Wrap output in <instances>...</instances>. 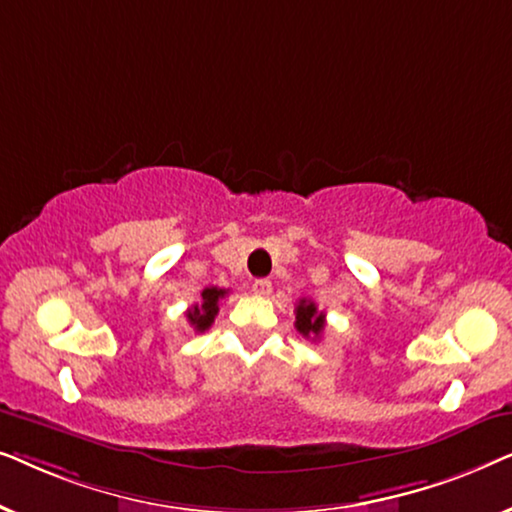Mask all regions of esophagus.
Segmentation results:
<instances>
[{
    "mask_svg": "<svg viewBox=\"0 0 512 512\" xmlns=\"http://www.w3.org/2000/svg\"><path fill=\"white\" fill-rule=\"evenodd\" d=\"M251 289H254L256 296H270L272 282H270V279H256V282L251 284Z\"/></svg>",
    "mask_w": 512,
    "mask_h": 512,
    "instance_id": "1",
    "label": "esophagus"
}]
</instances>
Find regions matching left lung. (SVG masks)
Masks as SVG:
<instances>
[{
    "instance_id": "obj_1",
    "label": "left lung",
    "mask_w": 512,
    "mask_h": 512,
    "mask_svg": "<svg viewBox=\"0 0 512 512\" xmlns=\"http://www.w3.org/2000/svg\"><path fill=\"white\" fill-rule=\"evenodd\" d=\"M296 328L303 338L317 340L321 338V333H324L326 328V314L317 310V305H314L312 300L303 298L296 307Z\"/></svg>"
}]
</instances>
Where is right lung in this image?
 Returning a JSON list of instances; mask_svg holds the SVG:
<instances>
[{
	"instance_id": "1",
	"label": "right lung",
	"mask_w": 512,
	"mask_h": 512,
	"mask_svg": "<svg viewBox=\"0 0 512 512\" xmlns=\"http://www.w3.org/2000/svg\"><path fill=\"white\" fill-rule=\"evenodd\" d=\"M226 293L228 289H219V286H207V289H202L200 303H195L191 310L186 312L188 324H191L198 333H205L207 328L214 324L216 312H219V300L226 298Z\"/></svg>"
}]
</instances>
